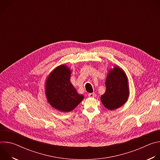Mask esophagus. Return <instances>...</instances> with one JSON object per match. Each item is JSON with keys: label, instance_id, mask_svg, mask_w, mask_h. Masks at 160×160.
<instances>
[{"label": "esophagus", "instance_id": "obj_1", "mask_svg": "<svg viewBox=\"0 0 160 160\" xmlns=\"http://www.w3.org/2000/svg\"><path fill=\"white\" fill-rule=\"evenodd\" d=\"M88 96L89 98H95L96 94L94 93H89V94H88Z\"/></svg>", "mask_w": 160, "mask_h": 160}]
</instances>
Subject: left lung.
<instances>
[{
    "instance_id": "obj_1",
    "label": "left lung",
    "mask_w": 160,
    "mask_h": 160,
    "mask_svg": "<svg viewBox=\"0 0 160 160\" xmlns=\"http://www.w3.org/2000/svg\"><path fill=\"white\" fill-rule=\"evenodd\" d=\"M106 90L101 96L104 107L114 110L123 106L129 96L128 80L125 72L118 66L109 70L105 82Z\"/></svg>"
}]
</instances>
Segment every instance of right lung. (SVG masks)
<instances>
[{
    "label": "right lung",
    "instance_id": "obj_1",
    "mask_svg": "<svg viewBox=\"0 0 160 160\" xmlns=\"http://www.w3.org/2000/svg\"><path fill=\"white\" fill-rule=\"evenodd\" d=\"M72 70L65 64L57 66L47 77L45 92L48 102L62 112L73 110L83 99L70 82Z\"/></svg>",
    "mask_w": 160,
    "mask_h": 160
}]
</instances>
